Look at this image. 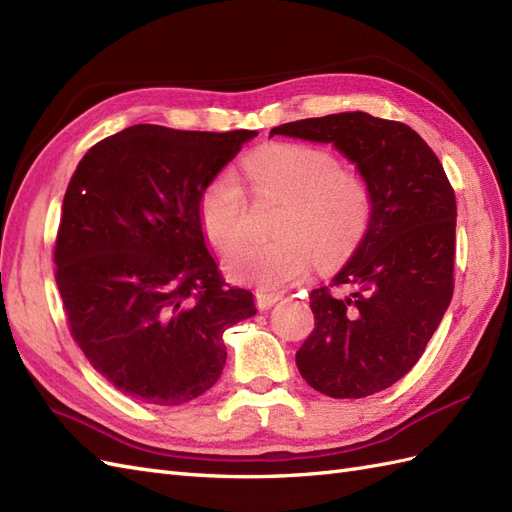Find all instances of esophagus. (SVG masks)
<instances>
[{
	"label": "esophagus",
	"instance_id": "esophagus-1",
	"mask_svg": "<svg viewBox=\"0 0 512 512\" xmlns=\"http://www.w3.org/2000/svg\"><path fill=\"white\" fill-rule=\"evenodd\" d=\"M282 299V293H262V290H258L256 293V306L260 310H269L275 301Z\"/></svg>",
	"mask_w": 512,
	"mask_h": 512
}]
</instances>
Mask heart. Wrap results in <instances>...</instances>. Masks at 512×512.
Masks as SVG:
<instances>
[{
	"instance_id": "1",
	"label": "heart",
	"mask_w": 512,
	"mask_h": 512,
	"mask_svg": "<svg viewBox=\"0 0 512 512\" xmlns=\"http://www.w3.org/2000/svg\"><path fill=\"white\" fill-rule=\"evenodd\" d=\"M245 172L262 193L284 200L275 241H243L245 198L237 178L219 172L204 187L198 217L234 282L275 290L301 278L314 254L321 265L347 256L370 224L372 198L357 172L342 170L334 153L316 146L271 144L245 159Z\"/></svg>"
}]
</instances>
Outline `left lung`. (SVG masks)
<instances>
[{"label": "left lung", "instance_id": "left-lung-1", "mask_svg": "<svg viewBox=\"0 0 512 512\" xmlns=\"http://www.w3.org/2000/svg\"><path fill=\"white\" fill-rule=\"evenodd\" d=\"M269 135L331 144L370 189L364 239L331 280L349 293L312 290L314 329L295 362L325 396L377 394L416 366L450 306L457 200L448 176L411 127L366 112L286 122Z\"/></svg>", "mask_w": 512, "mask_h": 512}]
</instances>
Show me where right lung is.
<instances>
[{"instance_id":"add662e5","label":"right lung","mask_w":512,"mask_h":512,"mask_svg":"<svg viewBox=\"0 0 512 512\" xmlns=\"http://www.w3.org/2000/svg\"><path fill=\"white\" fill-rule=\"evenodd\" d=\"M256 131L135 124L94 144L68 183L55 241L71 334L122 394L174 407L211 390L224 331L256 314L206 247L204 187Z\"/></svg>"}]
</instances>
